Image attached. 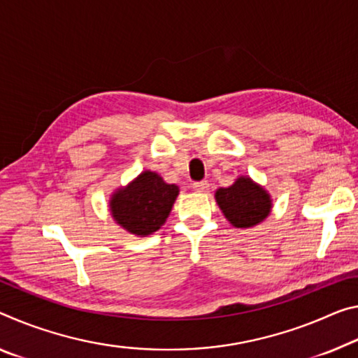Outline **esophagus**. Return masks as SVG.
<instances>
[{"label":"esophagus","instance_id":"esophagus-1","mask_svg":"<svg viewBox=\"0 0 358 358\" xmlns=\"http://www.w3.org/2000/svg\"><path fill=\"white\" fill-rule=\"evenodd\" d=\"M208 181H194V183L191 185V188L194 189V191H197V192H207V189H208Z\"/></svg>","mask_w":358,"mask_h":358}]
</instances>
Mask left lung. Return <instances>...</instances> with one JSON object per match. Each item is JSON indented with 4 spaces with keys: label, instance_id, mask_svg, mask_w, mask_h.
Segmentation results:
<instances>
[{
    "label": "left lung",
    "instance_id": "obj_1",
    "mask_svg": "<svg viewBox=\"0 0 358 358\" xmlns=\"http://www.w3.org/2000/svg\"><path fill=\"white\" fill-rule=\"evenodd\" d=\"M215 197L224 217L236 228H252L271 212L268 192L245 177L237 178L229 188H220Z\"/></svg>",
    "mask_w": 358,
    "mask_h": 358
}]
</instances>
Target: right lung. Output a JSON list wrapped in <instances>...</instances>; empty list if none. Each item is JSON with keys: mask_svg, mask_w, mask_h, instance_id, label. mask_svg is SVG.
Masks as SVG:
<instances>
[{"mask_svg": "<svg viewBox=\"0 0 358 358\" xmlns=\"http://www.w3.org/2000/svg\"><path fill=\"white\" fill-rule=\"evenodd\" d=\"M177 196L178 186L167 185L155 172H143L111 197V215L132 234L148 236L164 224Z\"/></svg>", "mask_w": 358, "mask_h": 358, "instance_id": "1", "label": "right lung"}]
</instances>
